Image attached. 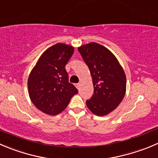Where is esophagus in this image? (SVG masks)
<instances>
[{"instance_id":"34e87169","label":"esophagus","mask_w":158,"mask_h":158,"mask_svg":"<svg viewBox=\"0 0 158 158\" xmlns=\"http://www.w3.org/2000/svg\"><path fill=\"white\" fill-rule=\"evenodd\" d=\"M76 88H77V89H79V88H80V83H76Z\"/></svg>"}]
</instances>
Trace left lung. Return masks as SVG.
<instances>
[{
  "instance_id": "left-lung-1",
  "label": "left lung",
  "mask_w": 158,
  "mask_h": 158,
  "mask_svg": "<svg viewBox=\"0 0 158 158\" xmlns=\"http://www.w3.org/2000/svg\"><path fill=\"white\" fill-rule=\"evenodd\" d=\"M88 65L94 92L85 101L89 110L96 116H105L114 110L126 93V75L114 55L106 47L96 43L78 48Z\"/></svg>"
}]
</instances>
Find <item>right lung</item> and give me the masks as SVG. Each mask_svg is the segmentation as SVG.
I'll return each instance as SVG.
<instances>
[{
	"label": "right lung",
	"instance_id": "right-lung-1",
	"mask_svg": "<svg viewBox=\"0 0 158 158\" xmlns=\"http://www.w3.org/2000/svg\"><path fill=\"white\" fill-rule=\"evenodd\" d=\"M73 52L74 48L70 45L56 44L41 56L29 75L27 88L31 100L46 114H59L78 93L75 85L69 82L65 70Z\"/></svg>",
	"mask_w": 158,
	"mask_h": 158
}]
</instances>
